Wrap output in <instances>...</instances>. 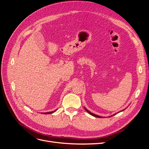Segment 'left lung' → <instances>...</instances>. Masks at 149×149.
Here are the masks:
<instances>
[{
    "label": "left lung",
    "instance_id": "8db88e82",
    "mask_svg": "<svg viewBox=\"0 0 149 149\" xmlns=\"http://www.w3.org/2000/svg\"><path fill=\"white\" fill-rule=\"evenodd\" d=\"M84 109L87 111H88V113H89L90 114V115H92V116H95V117H97V118H102L101 116H98V115H95V114H94V113H91V112H90L89 110H87L86 109V108H84Z\"/></svg>",
    "mask_w": 149,
    "mask_h": 149
}]
</instances>
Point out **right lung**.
Returning <instances> with one entry per match:
<instances>
[{"label": "right lung", "instance_id": "add662e5", "mask_svg": "<svg viewBox=\"0 0 149 149\" xmlns=\"http://www.w3.org/2000/svg\"><path fill=\"white\" fill-rule=\"evenodd\" d=\"M56 110H55L54 111H55ZM54 111H50V112H47V113H43V114H51L52 113H54Z\"/></svg>", "mask_w": 149, "mask_h": 149}]
</instances>
